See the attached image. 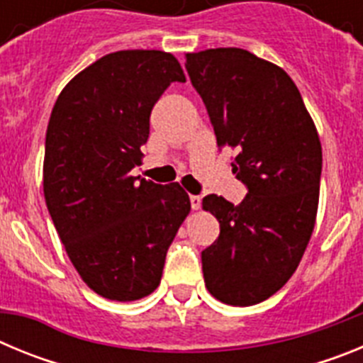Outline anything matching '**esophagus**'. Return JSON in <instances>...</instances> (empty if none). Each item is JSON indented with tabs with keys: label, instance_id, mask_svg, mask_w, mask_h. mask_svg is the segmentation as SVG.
<instances>
[{
	"label": "esophagus",
	"instance_id": "34e87169",
	"mask_svg": "<svg viewBox=\"0 0 363 363\" xmlns=\"http://www.w3.org/2000/svg\"><path fill=\"white\" fill-rule=\"evenodd\" d=\"M189 200H191V207L194 211H198L201 207V198L200 196H196V194H191V196H189Z\"/></svg>",
	"mask_w": 363,
	"mask_h": 363
}]
</instances>
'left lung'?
<instances>
[{
	"label": "left lung",
	"mask_w": 363,
	"mask_h": 363,
	"mask_svg": "<svg viewBox=\"0 0 363 363\" xmlns=\"http://www.w3.org/2000/svg\"><path fill=\"white\" fill-rule=\"evenodd\" d=\"M220 149L236 152L233 172L247 187L240 205L209 194L201 205L220 236L201 251L209 293L255 306L293 277L314 229L322 145L298 86L284 69L243 49L185 54Z\"/></svg>",
	"instance_id": "8db88e82"
}]
</instances>
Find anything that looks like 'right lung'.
Returning a JSON list of instances; mask_svg holds the SVG:
<instances>
[{"mask_svg":"<svg viewBox=\"0 0 363 363\" xmlns=\"http://www.w3.org/2000/svg\"><path fill=\"white\" fill-rule=\"evenodd\" d=\"M185 82L172 54L120 50L74 76L57 96L45 138L43 192L70 262L99 296L133 301L162 280L165 256L191 211L179 184L130 176L150 112Z\"/></svg>","mask_w":363,"mask_h":363,"instance_id":"right-lung-1","label":"right lung"}]
</instances>
